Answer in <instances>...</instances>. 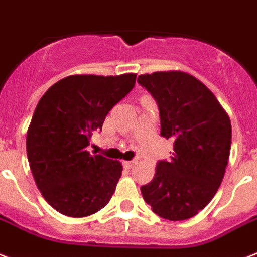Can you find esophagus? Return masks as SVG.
Returning a JSON list of instances; mask_svg holds the SVG:
<instances>
[{"instance_id": "obj_1", "label": "esophagus", "mask_w": 257, "mask_h": 257, "mask_svg": "<svg viewBox=\"0 0 257 257\" xmlns=\"http://www.w3.org/2000/svg\"><path fill=\"white\" fill-rule=\"evenodd\" d=\"M134 164H135V162H134V160H131V162H123V167H124V168H126V169L133 168Z\"/></svg>"}]
</instances>
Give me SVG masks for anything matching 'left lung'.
<instances>
[{
  "label": "left lung",
  "instance_id": "1",
  "mask_svg": "<svg viewBox=\"0 0 257 257\" xmlns=\"http://www.w3.org/2000/svg\"><path fill=\"white\" fill-rule=\"evenodd\" d=\"M138 82L158 102L162 137L175 141L169 162H158L142 196L159 217L189 219L213 200L223 180L230 118L213 92L189 73L154 72L141 75Z\"/></svg>",
  "mask_w": 257,
  "mask_h": 257
}]
</instances>
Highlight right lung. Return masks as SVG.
I'll list each match as a JSON object with an SVG mask.
<instances>
[{"label": "right lung", "mask_w": 257, "mask_h": 257, "mask_svg": "<svg viewBox=\"0 0 257 257\" xmlns=\"http://www.w3.org/2000/svg\"><path fill=\"white\" fill-rule=\"evenodd\" d=\"M135 73L73 75L51 86L27 130L30 169L42 196L56 211L82 218L105 207L122 164L86 151L94 131L135 85Z\"/></svg>", "instance_id": "1"}]
</instances>
